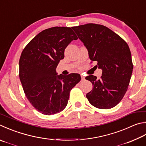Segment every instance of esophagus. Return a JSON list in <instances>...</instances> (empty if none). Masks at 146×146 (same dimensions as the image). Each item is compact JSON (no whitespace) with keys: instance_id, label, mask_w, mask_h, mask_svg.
Masks as SVG:
<instances>
[{"instance_id":"esophagus-1","label":"esophagus","mask_w":146,"mask_h":146,"mask_svg":"<svg viewBox=\"0 0 146 146\" xmlns=\"http://www.w3.org/2000/svg\"><path fill=\"white\" fill-rule=\"evenodd\" d=\"M81 79H82V81H84L85 80V77L83 75H81Z\"/></svg>"}]
</instances>
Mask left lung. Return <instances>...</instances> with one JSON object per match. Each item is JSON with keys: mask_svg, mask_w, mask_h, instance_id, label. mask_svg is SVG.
Returning <instances> with one entry per match:
<instances>
[{"mask_svg": "<svg viewBox=\"0 0 146 146\" xmlns=\"http://www.w3.org/2000/svg\"><path fill=\"white\" fill-rule=\"evenodd\" d=\"M72 29L87 48L90 59L96 61L98 68L102 70L99 80L93 75L86 77L93 86L86 94L87 100L92 105L101 109L113 108L125 94L133 71L128 44L102 25L87 23Z\"/></svg>", "mask_w": 146, "mask_h": 146, "instance_id": "left-lung-1", "label": "left lung"}]
</instances>
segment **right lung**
<instances>
[{"instance_id": "1", "label": "right lung", "mask_w": 146, "mask_h": 146, "mask_svg": "<svg viewBox=\"0 0 146 146\" xmlns=\"http://www.w3.org/2000/svg\"><path fill=\"white\" fill-rule=\"evenodd\" d=\"M78 38L70 27L45 29L29 42L19 60V76L31 104L44 115L64 109L73 87L81 80L77 73L57 75L56 68L66 48Z\"/></svg>"}]
</instances>
